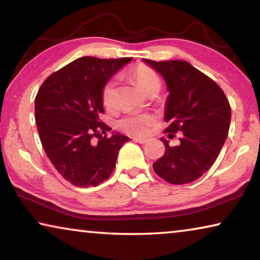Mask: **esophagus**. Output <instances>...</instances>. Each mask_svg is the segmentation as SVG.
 <instances>
[{"mask_svg":"<svg viewBox=\"0 0 260 260\" xmlns=\"http://www.w3.org/2000/svg\"><path fill=\"white\" fill-rule=\"evenodd\" d=\"M134 141L138 143H141V144H146L148 142L147 139H140V138H135Z\"/></svg>","mask_w":260,"mask_h":260,"instance_id":"obj_1","label":"esophagus"}]
</instances>
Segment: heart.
Segmentation results:
<instances>
[{"instance_id": "b5f03b06", "label": "heart", "mask_w": 260, "mask_h": 260, "mask_svg": "<svg viewBox=\"0 0 260 260\" xmlns=\"http://www.w3.org/2000/svg\"><path fill=\"white\" fill-rule=\"evenodd\" d=\"M132 74L138 82V85L146 91L149 87L155 83H159L156 72L151 68L144 64H139L132 69ZM101 99L105 108L111 109L116 101V82L108 81L101 91ZM155 124V118L147 113H133L125 116L118 121V128L134 136H144L150 133L152 125Z\"/></svg>"}]
</instances>
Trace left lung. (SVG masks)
I'll use <instances>...</instances> for the list:
<instances>
[{
    "label": "left lung",
    "mask_w": 260,
    "mask_h": 260,
    "mask_svg": "<svg viewBox=\"0 0 260 260\" xmlns=\"http://www.w3.org/2000/svg\"><path fill=\"white\" fill-rule=\"evenodd\" d=\"M165 79V133L181 132L180 144L170 147L153 162V171L165 181L186 184L201 178L219 156L231 124V105L221 88L186 60L143 59Z\"/></svg>",
    "instance_id": "1"
}]
</instances>
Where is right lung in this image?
Masks as SVG:
<instances>
[{"instance_id": "right-lung-1", "label": "right lung", "mask_w": 260, "mask_h": 260, "mask_svg": "<svg viewBox=\"0 0 260 260\" xmlns=\"http://www.w3.org/2000/svg\"><path fill=\"white\" fill-rule=\"evenodd\" d=\"M131 57L101 59L80 57L48 77L35 98V122L55 169L77 187H96L116 166L118 152L129 138L100 120L101 91ZM98 141H96L95 140Z\"/></svg>"}]
</instances>
